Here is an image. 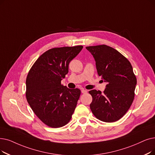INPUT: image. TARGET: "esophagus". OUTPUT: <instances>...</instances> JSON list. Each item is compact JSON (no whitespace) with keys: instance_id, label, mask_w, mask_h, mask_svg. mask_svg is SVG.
<instances>
[{"instance_id":"1","label":"esophagus","mask_w":155,"mask_h":155,"mask_svg":"<svg viewBox=\"0 0 155 155\" xmlns=\"http://www.w3.org/2000/svg\"><path fill=\"white\" fill-rule=\"evenodd\" d=\"M81 92H82V94H85V93L87 92V91L85 90V89H82L81 90Z\"/></svg>"}]
</instances>
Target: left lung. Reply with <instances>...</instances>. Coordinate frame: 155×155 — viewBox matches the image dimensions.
I'll return each instance as SVG.
<instances>
[{
	"label": "left lung",
	"mask_w": 155,
	"mask_h": 155,
	"mask_svg": "<svg viewBox=\"0 0 155 155\" xmlns=\"http://www.w3.org/2000/svg\"><path fill=\"white\" fill-rule=\"evenodd\" d=\"M96 61L99 76L107 82L106 89L92 90L90 108L97 119L114 122L129 110L135 96L137 79L132 66L125 56L106 45L86 47Z\"/></svg>",
	"instance_id": "8db88e82"
}]
</instances>
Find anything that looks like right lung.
Returning <instances> with one entry per match:
<instances>
[{
    "label": "right lung",
    "instance_id": "right-lung-1",
    "mask_svg": "<svg viewBox=\"0 0 155 155\" xmlns=\"http://www.w3.org/2000/svg\"><path fill=\"white\" fill-rule=\"evenodd\" d=\"M83 48L82 45L52 48L33 64L26 80V97L33 111L52 128L68 124L80 97V89L61 85L68 73V65Z\"/></svg>",
    "mask_w": 155,
    "mask_h": 155
}]
</instances>
